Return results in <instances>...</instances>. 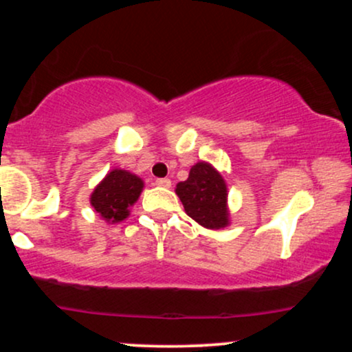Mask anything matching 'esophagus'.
<instances>
[{"instance_id": "34e87169", "label": "esophagus", "mask_w": 352, "mask_h": 352, "mask_svg": "<svg viewBox=\"0 0 352 352\" xmlns=\"http://www.w3.org/2000/svg\"><path fill=\"white\" fill-rule=\"evenodd\" d=\"M155 184L159 185V187H164V188H170L172 182L168 180V179H157V180H155Z\"/></svg>"}]
</instances>
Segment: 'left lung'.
Here are the masks:
<instances>
[{
  "label": "left lung",
  "instance_id": "obj_1",
  "mask_svg": "<svg viewBox=\"0 0 352 352\" xmlns=\"http://www.w3.org/2000/svg\"><path fill=\"white\" fill-rule=\"evenodd\" d=\"M177 195L185 212L205 228L228 225L227 185L212 165L199 162L190 168L188 179L177 185Z\"/></svg>",
  "mask_w": 352,
  "mask_h": 352
}]
</instances>
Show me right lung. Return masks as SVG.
Instances as JSON below:
<instances>
[{
  "label": "right lung",
  "instance_id": "1",
  "mask_svg": "<svg viewBox=\"0 0 352 352\" xmlns=\"http://www.w3.org/2000/svg\"><path fill=\"white\" fill-rule=\"evenodd\" d=\"M142 187L139 177L116 168L92 192L91 205L104 220L116 223L127 218L129 207L139 199Z\"/></svg>",
  "mask_w": 352,
  "mask_h": 352
}]
</instances>
